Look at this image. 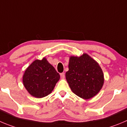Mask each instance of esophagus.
Wrapping results in <instances>:
<instances>
[{
  "label": "esophagus",
  "mask_w": 127,
  "mask_h": 127,
  "mask_svg": "<svg viewBox=\"0 0 127 127\" xmlns=\"http://www.w3.org/2000/svg\"><path fill=\"white\" fill-rule=\"evenodd\" d=\"M60 76H61V78H64L65 73H61V74H60Z\"/></svg>",
  "instance_id": "obj_1"
}]
</instances>
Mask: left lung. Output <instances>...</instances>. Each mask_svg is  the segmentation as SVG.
Returning <instances> with one entry per match:
<instances>
[{"mask_svg": "<svg viewBox=\"0 0 127 127\" xmlns=\"http://www.w3.org/2000/svg\"><path fill=\"white\" fill-rule=\"evenodd\" d=\"M66 78L72 92L83 99L95 96L102 88L104 76L96 61L87 54L71 56Z\"/></svg>", "mask_w": 127, "mask_h": 127, "instance_id": "1", "label": "left lung"}]
</instances>
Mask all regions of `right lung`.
Here are the masks:
<instances>
[{"label": "right lung", "instance_id": "right-lung-1", "mask_svg": "<svg viewBox=\"0 0 127 127\" xmlns=\"http://www.w3.org/2000/svg\"><path fill=\"white\" fill-rule=\"evenodd\" d=\"M60 76L46 58L34 61L25 71L23 83L32 96L42 98L53 90Z\"/></svg>", "mask_w": 127, "mask_h": 127}]
</instances>
